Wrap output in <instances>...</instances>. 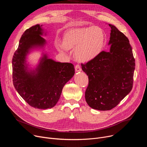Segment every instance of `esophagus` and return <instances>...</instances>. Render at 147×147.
<instances>
[{"mask_svg": "<svg viewBox=\"0 0 147 147\" xmlns=\"http://www.w3.org/2000/svg\"><path fill=\"white\" fill-rule=\"evenodd\" d=\"M75 70L76 72H78V71H81V68L80 67V66L79 65H77L75 66Z\"/></svg>", "mask_w": 147, "mask_h": 147, "instance_id": "esophagus-1", "label": "esophagus"}]
</instances>
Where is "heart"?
I'll use <instances>...</instances> for the list:
<instances>
[{"instance_id": "b5f03b06", "label": "heart", "mask_w": 147, "mask_h": 147, "mask_svg": "<svg viewBox=\"0 0 147 147\" xmlns=\"http://www.w3.org/2000/svg\"><path fill=\"white\" fill-rule=\"evenodd\" d=\"M106 36L99 27L90 26L71 28L63 36L62 42H57L55 47L61 52L74 49V57L80 62H88L95 59L102 52Z\"/></svg>"}]
</instances>
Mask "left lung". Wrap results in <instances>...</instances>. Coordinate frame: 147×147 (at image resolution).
<instances>
[{
  "instance_id": "1",
  "label": "left lung",
  "mask_w": 147,
  "mask_h": 147,
  "mask_svg": "<svg viewBox=\"0 0 147 147\" xmlns=\"http://www.w3.org/2000/svg\"><path fill=\"white\" fill-rule=\"evenodd\" d=\"M111 28L110 51L81 64L88 76L85 98L92 109L109 111L120 103L133 88L135 59L128 38L115 26Z\"/></svg>"
}]
</instances>
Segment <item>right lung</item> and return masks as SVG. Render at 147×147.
Masks as SVG:
<instances>
[{
    "label": "right lung",
    "instance_id": "obj_1",
    "mask_svg": "<svg viewBox=\"0 0 147 147\" xmlns=\"http://www.w3.org/2000/svg\"><path fill=\"white\" fill-rule=\"evenodd\" d=\"M39 24L26 30L12 59L13 82L19 95L31 107L52 108L58 102L62 89L74 76V65L48 59L45 54L35 70H28L26 56L31 49L43 47L46 40Z\"/></svg>",
    "mask_w": 147,
    "mask_h": 147
}]
</instances>
